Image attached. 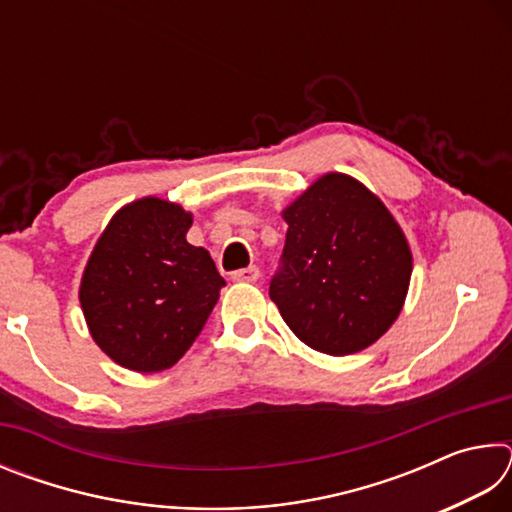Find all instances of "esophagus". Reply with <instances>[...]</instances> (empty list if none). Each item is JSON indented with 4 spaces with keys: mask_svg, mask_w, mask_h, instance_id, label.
<instances>
[{
    "mask_svg": "<svg viewBox=\"0 0 512 512\" xmlns=\"http://www.w3.org/2000/svg\"><path fill=\"white\" fill-rule=\"evenodd\" d=\"M232 280H235V282H257L259 280V268L257 266L239 268V271L232 273Z\"/></svg>",
    "mask_w": 512,
    "mask_h": 512,
    "instance_id": "1",
    "label": "esophagus"
}]
</instances>
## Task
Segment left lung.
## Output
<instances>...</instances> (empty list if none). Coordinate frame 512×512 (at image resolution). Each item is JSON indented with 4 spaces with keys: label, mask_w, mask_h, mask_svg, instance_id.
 Segmentation results:
<instances>
[{
    "label": "left lung",
    "mask_w": 512,
    "mask_h": 512,
    "mask_svg": "<svg viewBox=\"0 0 512 512\" xmlns=\"http://www.w3.org/2000/svg\"><path fill=\"white\" fill-rule=\"evenodd\" d=\"M289 223L268 296L302 343L343 357L400 316L411 250L391 212L343 173H327L282 212Z\"/></svg>",
    "instance_id": "obj_1"
}]
</instances>
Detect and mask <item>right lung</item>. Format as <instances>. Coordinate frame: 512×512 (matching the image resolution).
I'll list each match as a JSON object with an SVG mask.
<instances>
[{"mask_svg":"<svg viewBox=\"0 0 512 512\" xmlns=\"http://www.w3.org/2000/svg\"><path fill=\"white\" fill-rule=\"evenodd\" d=\"M183 207L142 198L121 207L94 246L81 280L92 339L119 366L171 368L192 348L225 280L205 248L187 244Z\"/></svg>","mask_w":512,"mask_h":512,"instance_id":"right-lung-1","label":"right lung"}]
</instances>
